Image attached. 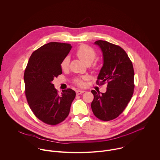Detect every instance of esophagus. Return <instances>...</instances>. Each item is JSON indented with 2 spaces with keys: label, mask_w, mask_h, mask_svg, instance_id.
<instances>
[{
  "label": "esophagus",
  "mask_w": 160,
  "mask_h": 160,
  "mask_svg": "<svg viewBox=\"0 0 160 160\" xmlns=\"http://www.w3.org/2000/svg\"><path fill=\"white\" fill-rule=\"evenodd\" d=\"M83 92H85V91H84V90H77L76 91V93H77V95L81 94H82V93H83Z\"/></svg>",
  "instance_id": "esophagus-1"
}]
</instances>
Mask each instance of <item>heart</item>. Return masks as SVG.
Masks as SVG:
<instances>
[{
	"mask_svg": "<svg viewBox=\"0 0 160 160\" xmlns=\"http://www.w3.org/2000/svg\"><path fill=\"white\" fill-rule=\"evenodd\" d=\"M76 54L79 58V59L86 64H90L94 61L96 56V51L92 48L88 46L87 45H80L76 51ZM70 61V59L69 57H66L62 59L61 62V68L62 70H66L68 69V66H69ZM87 79V77H84L82 79H76L75 82L78 85L82 87L84 85L83 80Z\"/></svg>",
	"mask_w": 160,
	"mask_h": 160,
	"instance_id": "1",
	"label": "heart"
}]
</instances>
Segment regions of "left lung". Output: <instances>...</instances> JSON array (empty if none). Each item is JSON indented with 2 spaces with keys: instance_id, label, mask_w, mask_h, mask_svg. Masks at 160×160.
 Listing matches in <instances>:
<instances>
[{
  "instance_id": "8db88e82",
  "label": "left lung",
  "mask_w": 160,
  "mask_h": 160,
  "mask_svg": "<svg viewBox=\"0 0 160 160\" xmlns=\"http://www.w3.org/2000/svg\"><path fill=\"white\" fill-rule=\"evenodd\" d=\"M94 44L101 49L103 58L97 82L101 85L106 82L108 85L105 93L91 90L94 97L91 108L98 118L109 121L120 115L132 98L134 89L133 68L126 52L118 45L101 40Z\"/></svg>"
}]
</instances>
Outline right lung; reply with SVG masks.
<instances>
[{"label": "right lung", "mask_w": 160, "mask_h": 160, "mask_svg": "<svg viewBox=\"0 0 160 160\" xmlns=\"http://www.w3.org/2000/svg\"><path fill=\"white\" fill-rule=\"evenodd\" d=\"M69 43L49 42L31 55L24 73L25 95L34 115L43 122L57 125L68 116L76 93L71 88L61 95L52 83L62 74L61 62L70 52Z\"/></svg>", "instance_id": "obj_1"}]
</instances>
